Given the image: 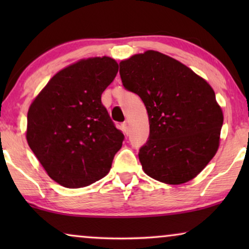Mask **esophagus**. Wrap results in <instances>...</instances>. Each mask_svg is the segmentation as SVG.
Here are the masks:
<instances>
[{
    "mask_svg": "<svg viewBox=\"0 0 249 249\" xmlns=\"http://www.w3.org/2000/svg\"><path fill=\"white\" fill-rule=\"evenodd\" d=\"M121 127H122V131H124V134L125 136H128L129 134H130V129H129V127H128V124H125V122H124V124L121 125Z\"/></svg>",
    "mask_w": 249,
    "mask_h": 249,
    "instance_id": "1",
    "label": "esophagus"
}]
</instances>
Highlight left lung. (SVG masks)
Instances as JSON below:
<instances>
[{
    "instance_id": "obj_1",
    "label": "left lung",
    "mask_w": 249,
    "mask_h": 249,
    "mask_svg": "<svg viewBox=\"0 0 249 249\" xmlns=\"http://www.w3.org/2000/svg\"><path fill=\"white\" fill-rule=\"evenodd\" d=\"M120 76L147 110L149 137L138 154L144 172L168 185L190 181L219 149L223 112L213 88L178 60L152 50L122 60Z\"/></svg>"
}]
</instances>
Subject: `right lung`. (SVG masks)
<instances>
[{
	"instance_id": "1",
	"label": "right lung",
	"mask_w": 249,
	"mask_h": 249,
	"mask_svg": "<svg viewBox=\"0 0 249 249\" xmlns=\"http://www.w3.org/2000/svg\"><path fill=\"white\" fill-rule=\"evenodd\" d=\"M118 70L112 57L81 59L54 74L30 104L27 142L50 178L66 188L107 176L121 148L124 134L101 102Z\"/></svg>"
}]
</instances>
